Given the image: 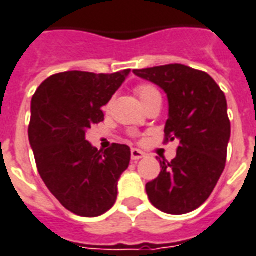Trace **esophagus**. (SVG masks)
Segmentation results:
<instances>
[{
  "label": "esophagus",
  "instance_id": "esophagus-1",
  "mask_svg": "<svg viewBox=\"0 0 256 256\" xmlns=\"http://www.w3.org/2000/svg\"><path fill=\"white\" fill-rule=\"evenodd\" d=\"M146 154L143 153V152H140V150H136V148H132L131 150V158L134 162H136V161H139L140 158H143Z\"/></svg>",
  "mask_w": 256,
  "mask_h": 256
}]
</instances>
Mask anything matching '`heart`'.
Returning a JSON list of instances; mask_svg holds the SVG:
<instances>
[{
	"label": "heart",
	"instance_id": "b5f03b06",
	"mask_svg": "<svg viewBox=\"0 0 256 256\" xmlns=\"http://www.w3.org/2000/svg\"><path fill=\"white\" fill-rule=\"evenodd\" d=\"M136 95L139 96V99H140V102H142V104L144 106L146 103L150 102L152 99H154V98H157V96H160V92L157 90V88L154 86V85L152 84H140L136 86ZM110 104H108L106 106V108H108Z\"/></svg>",
	"mask_w": 256,
	"mask_h": 256
}]
</instances>
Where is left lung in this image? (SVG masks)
<instances>
[{
	"mask_svg": "<svg viewBox=\"0 0 256 256\" xmlns=\"http://www.w3.org/2000/svg\"><path fill=\"white\" fill-rule=\"evenodd\" d=\"M166 90L170 103L164 143L179 140L176 157L160 160L161 172L146 184L160 211L182 215L202 206L226 166L230 120L224 90L210 74L184 64L134 70Z\"/></svg>",
	"mask_w": 256,
	"mask_h": 256,
	"instance_id": "8db88e82",
	"label": "left lung"
}]
</instances>
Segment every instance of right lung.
I'll return each instance as SVG.
<instances>
[{
  "label": "right lung",
  "mask_w": 256,
  "mask_h": 256,
  "mask_svg": "<svg viewBox=\"0 0 256 256\" xmlns=\"http://www.w3.org/2000/svg\"><path fill=\"white\" fill-rule=\"evenodd\" d=\"M130 74L64 72L50 76L32 100L28 139L37 170L62 206L80 216L108 212L117 200V182L128 168L131 148L113 143L106 152L86 140L104 120L102 106Z\"/></svg>",
  "instance_id": "obj_1"
}]
</instances>
